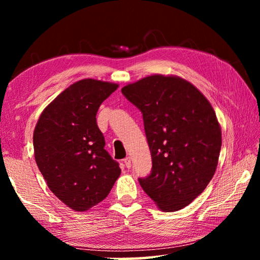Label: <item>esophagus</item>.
Masks as SVG:
<instances>
[{"instance_id":"34e87169","label":"esophagus","mask_w":260,"mask_h":260,"mask_svg":"<svg viewBox=\"0 0 260 260\" xmlns=\"http://www.w3.org/2000/svg\"><path fill=\"white\" fill-rule=\"evenodd\" d=\"M124 162H125V166L127 167V169H131L132 162H131V158L129 157H126L125 159H124Z\"/></svg>"}]
</instances>
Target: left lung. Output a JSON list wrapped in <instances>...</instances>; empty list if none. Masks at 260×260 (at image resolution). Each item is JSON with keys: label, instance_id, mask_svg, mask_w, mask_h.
<instances>
[{"label": "left lung", "instance_id": "8db88e82", "mask_svg": "<svg viewBox=\"0 0 260 260\" xmlns=\"http://www.w3.org/2000/svg\"><path fill=\"white\" fill-rule=\"evenodd\" d=\"M143 116L152 171L139 179L158 209L173 212L204 191L217 170L221 128L212 105L178 76L152 74L121 88Z\"/></svg>", "mask_w": 260, "mask_h": 260}]
</instances>
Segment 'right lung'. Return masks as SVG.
<instances>
[{
    "mask_svg": "<svg viewBox=\"0 0 260 260\" xmlns=\"http://www.w3.org/2000/svg\"><path fill=\"white\" fill-rule=\"evenodd\" d=\"M118 87L95 79L74 82L48 104L35 126L39 170L57 199L78 212L102 202L121 173L96 122L100 105Z\"/></svg>",
    "mask_w": 260,
    "mask_h": 260,
    "instance_id": "1",
    "label": "right lung"
}]
</instances>
